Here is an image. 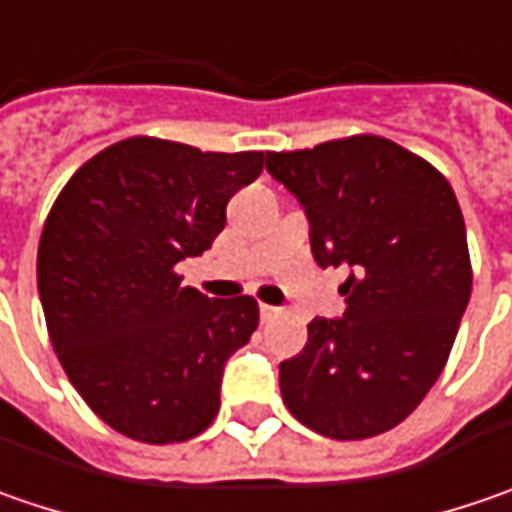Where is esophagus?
Masks as SVG:
<instances>
[{"mask_svg": "<svg viewBox=\"0 0 512 512\" xmlns=\"http://www.w3.org/2000/svg\"><path fill=\"white\" fill-rule=\"evenodd\" d=\"M280 309L278 306H269V303H260V321L263 323H269L275 315H278Z\"/></svg>", "mask_w": 512, "mask_h": 512, "instance_id": "1", "label": "esophagus"}]
</instances>
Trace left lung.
I'll return each mask as SVG.
<instances>
[{"label": "left lung", "instance_id": "obj_1", "mask_svg": "<svg viewBox=\"0 0 512 512\" xmlns=\"http://www.w3.org/2000/svg\"><path fill=\"white\" fill-rule=\"evenodd\" d=\"M266 171L306 214L315 263L349 269L344 315L309 323L280 395L329 438L387 433L438 381L470 303L456 194L427 160L367 134L266 154Z\"/></svg>", "mask_w": 512, "mask_h": 512}]
</instances>
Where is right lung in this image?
Segmentation results:
<instances>
[{
  "mask_svg": "<svg viewBox=\"0 0 512 512\" xmlns=\"http://www.w3.org/2000/svg\"><path fill=\"white\" fill-rule=\"evenodd\" d=\"M263 151L217 154L131 137L91 157L45 220L36 286L51 344L117 433L171 444L220 410L223 369L257 329L249 295L214 298L174 266L212 249Z\"/></svg>",
  "mask_w": 512,
  "mask_h": 512,
  "instance_id": "obj_1",
  "label": "right lung"
}]
</instances>
